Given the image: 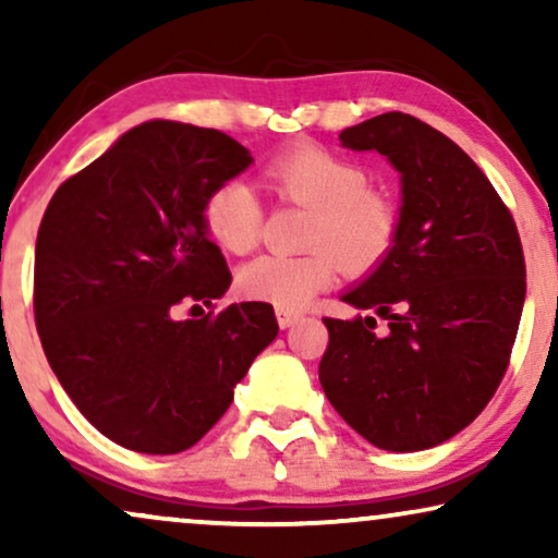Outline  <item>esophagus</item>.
Segmentation results:
<instances>
[{"label": "esophagus", "instance_id": "esophagus-1", "mask_svg": "<svg viewBox=\"0 0 558 558\" xmlns=\"http://www.w3.org/2000/svg\"><path fill=\"white\" fill-rule=\"evenodd\" d=\"M302 319V312H296V310H284V307H277V323H279V327L281 330H287V327H292V325H296Z\"/></svg>", "mask_w": 558, "mask_h": 558}]
</instances>
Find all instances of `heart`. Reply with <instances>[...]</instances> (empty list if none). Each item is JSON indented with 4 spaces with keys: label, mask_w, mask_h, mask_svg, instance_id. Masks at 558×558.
I'll return each instance as SVG.
<instances>
[{
    "label": "heart",
    "mask_w": 558,
    "mask_h": 558,
    "mask_svg": "<svg viewBox=\"0 0 558 558\" xmlns=\"http://www.w3.org/2000/svg\"><path fill=\"white\" fill-rule=\"evenodd\" d=\"M266 182L310 216L294 256L264 254L243 264L235 277L248 300L284 310H302L335 277V269L363 274L391 251L399 235V210L386 193L368 187L357 162L317 144H296L266 162ZM203 223L210 239L231 254L256 246L264 223L258 195L243 180H223L203 203Z\"/></svg>",
    "instance_id": "b5f03b06"
}]
</instances>
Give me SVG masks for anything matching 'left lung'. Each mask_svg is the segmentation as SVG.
Returning <instances> with one entry per match:
<instances>
[{"label":"left lung","mask_w":558,"mask_h":558,"mask_svg":"<svg viewBox=\"0 0 558 558\" xmlns=\"http://www.w3.org/2000/svg\"><path fill=\"white\" fill-rule=\"evenodd\" d=\"M340 142L399 170L401 218L378 269L342 294L388 330L325 317L319 384L371 445L418 452L475 422L506 376L525 300L521 235L485 172L416 117L380 113Z\"/></svg>","instance_id":"8db88e82"}]
</instances>
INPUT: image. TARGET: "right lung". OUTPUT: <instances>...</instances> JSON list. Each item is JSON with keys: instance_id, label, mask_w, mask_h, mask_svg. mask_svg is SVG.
Wrapping results in <instances>:
<instances>
[{"instance_id": "obj_1", "label": "right lung", "mask_w": 558, "mask_h": 558, "mask_svg": "<svg viewBox=\"0 0 558 558\" xmlns=\"http://www.w3.org/2000/svg\"><path fill=\"white\" fill-rule=\"evenodd\" d=\"M251 162L218 129L144 121L68 178L45 210L35 243L45 357L81 414L121 447H193L277 338L266 302L180 317L182 304L203 312L231 287L203 203Z\"/></svg>"}]
</instances>
